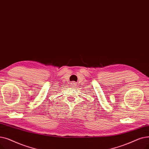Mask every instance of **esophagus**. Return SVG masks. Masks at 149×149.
<instances>
[{
  "mask_svg": "<svg viewBox=\"0 0 149 149\" xmlns=\"http://www.w3.org/2000/svg\"><path fill=\"white\" fill-rule=\"evenodd\" d=\"M77 84H76V82H72V84H71V86H72V87H76Z\"/></svg>",
  "mask_w": 149,
  "mask_h": 149,
  "instance_id": "1",
  "label": "esophagus"
}]
</instances>
